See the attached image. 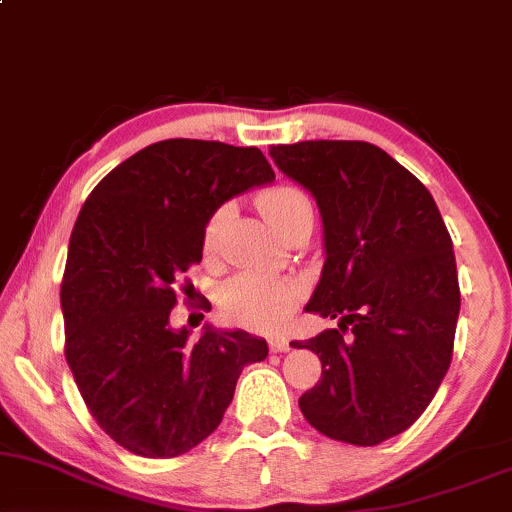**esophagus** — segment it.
Here are the masks:
<instances>
[{"mask_svg":"<svg viewBox=\"0 0 512 512\" xmlns=\"http://www.w3.org/2000/svg\"><path fill=\"white\" fill-rule=\"evenodd\" d=\"M269 348H272L274 353H288V350H291V343H288L286 336H272L269 338Z\"/></svg>","mask_w":512,"mask_h":512,"instance_id":"obj_1","label":"esophagus"}]
</instances>
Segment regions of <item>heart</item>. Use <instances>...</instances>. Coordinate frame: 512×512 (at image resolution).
<instances>
[{
    "instance_id": "heart-1",
    "label": "heart",
    "mask_w": 512,
    "mask_h": 512,
    "mask_svg": "<svg viewBox=\"0 0 512 512\" xmlns=\"http://www.w3.org/2000/svg\"><path fill=\"white\" fill-rule=\"evenodd\" d=\"M257 205H260L264 219L279 231L293 214H298L303 207H310V200L300 188L276 186L272 190H264ZM217 224L219 217H214L207 224V248L217 236ZM298 295V283L291 279L260 272H240L221 286L219 303L224 315L233 322L252 326V329H276L283 324V319L291 315L295 303H298Z\"/></svg>"
}]
</instances>
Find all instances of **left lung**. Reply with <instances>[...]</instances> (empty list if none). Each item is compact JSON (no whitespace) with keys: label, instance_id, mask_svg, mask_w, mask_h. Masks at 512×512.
I'll use <instances>...</instances> for the list:
<instances>
[{"label":"left lung","instance_id":"8db88e82","mask_svg":"<svg viewBox=\"0 0 512 512\" xmlns=\"http://www.w3.org/2000/svg\"><path fill=\"white\" fill-rule=\"evenodd\" d=\"M269 157L317 200L326 260L305 310L338 319V329L291 343L322 360V379L298 405L329 439L377 446L422 415L451 367L460 312L451 236L429 190L377 145L305 140Z\"/></svg>","mask_w":512,"mask_h":512}]
</instances>
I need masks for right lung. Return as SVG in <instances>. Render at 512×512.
Returning a JSON list of instances; mask_svg holds the SVG:
<instances>
[{
    "instance_id": "add662e5",
    "label": "right lung",
    "mask_w": 512,
    "mask_h": 512,
    "mask_svg": "<svg viewBox=\"0 0 512 512\" xmlns=\"http://www.w3.org/2000/svg\"><path fill=\"white\" fill-rule=\"evenodd\" d=\"M274 171L257 147L171 138L97 183L69 240L66 362L97 424L143 458H176L219 427L236 381L269 346L248 331L169 324L214 212Z\"/></svg>"
}]
</instances>
